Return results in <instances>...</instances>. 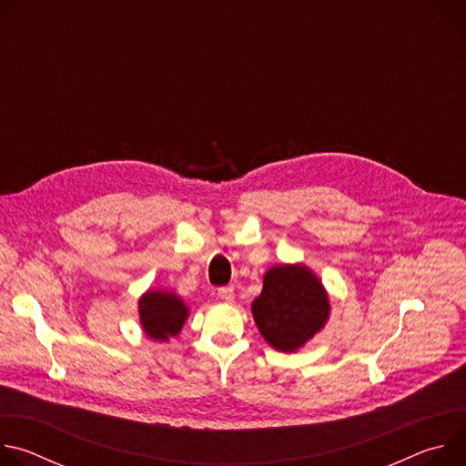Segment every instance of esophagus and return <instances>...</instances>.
<instances>
[{"mask_svg": "<svg viewBox=\"0 0 466 466\" xmlns=\"http://www.w3.org/2000/svg\"><path fill=\"white\" fill-rule=\"evenodd\" d=\"M218 295H219V299H221V300H225V302H232V300H234V288H230V286L219 288V289H218Z\"/></svg>", "mask_w": 466, "mask_h": 466, "instance_id": "1", "label": "esophagus"}]
</instances>
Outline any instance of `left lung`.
Returning a JSON list of instances; mask_svg holds the SVG:
<instances>
[{
    "label": "left lung",
    "instance_id": "obj_1",
    "mask_svg": "<svg viewBox=\"0 0 466 466\" xmlns=\"http://www.w3.org/2000/svg\"><path fill=\"white\" fill-rule=\"evenodd\" d=\"M329 313L320 282L300 265H279L263 279V291L252 302L259 334L271 347L291 352L311 339Z\"/></svg>",
    "mask_w": 466,
    "mask_h": 466
}]
</instances>
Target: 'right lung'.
<instances>
[{
	"instance_id": "obj_1",
	"label": "right lung",
	"mask_w": 466,
	"mask_h": 466,
	"mask_svg": "<svg viewBox=\"0 0 466 466\" xmlns=\"http://www.w3.org/2000/svg\"><path fill=\"white\" fill-rule=\"evenodd\" d=\"M186 317L187 308L171 293L149 291L140 299V320L151 339L166 341L167 338L177 336Z\"/></svg>"
}]
</instances>
